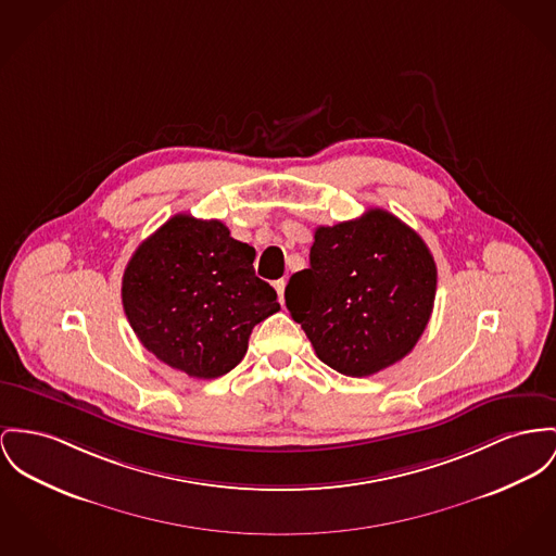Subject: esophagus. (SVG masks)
Returning a JSON list of instances; mask_svg holds the SVG:
<instances>
[{
  "mask_svg": "<svg viewBox=\"0 0 556 556\" xmlns=\"http://www.w3.org/2000/svg\"><path fill=\"white\" fill-rule=\"evenodd\" d=\"M274 289H276V293H278V301H280V303H285V289H287V280H285V278L276 280V282H274Z\"/></svg>",
  "mask_w": 556,
  "mask_h": 556,
  "instance_id": "esophagus-1",
  "label": "esophagus"
}]
</instances>
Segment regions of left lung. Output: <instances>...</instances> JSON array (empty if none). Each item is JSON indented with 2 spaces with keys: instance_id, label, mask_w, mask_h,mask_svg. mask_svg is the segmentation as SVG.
<instances>
[{
  "instance_id": "left-lung-1",
  "label": "left lung",
  "mask_w": 556,
  "mask_h": 556,
  "mask_svg": "<svg viewBox=\"0 0 556 556\" xmlns=\"http://www.w3.org/2000/svg\"><path fill=\"white\" fill-rule=\"evenodd\" d=\"M437 263L417 231L388 211L318 227L309 267L291 276L293 320L331 369L367 377L403 361L424 333Z\"/></svg>"
}]
</instances>
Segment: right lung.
<instances>
[{"label": "right lung", "mask_w": 556, "mask_h": 556, "mask_svg": "<svg viewBox=\"0 0 556 556\" xmlns=\"http://www.w3.org/2000/svg\"><path fill=\"white\" fill-rule=\"evenodd\" d=\"M255 249L217 219L175 215L139 244L122 305L149 352L195 379H215L247 354L255 325L280 309L255 276Z\"/></svg>", "instance_id": "obj_1"}]
</instances>
